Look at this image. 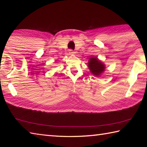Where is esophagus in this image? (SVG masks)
I'll return each mask as SVG.
<instances>
[{"label": "esophagus", "instance_id": "obj_1", "mask_svg": "<svg viewBox=\"0 0 147 147\" xmlns=\"http://www.w3.org/2000/svg\"><path fill=\"white\" fill-rule=\"evenodd\" d=\"M69 53L70 55H74V54H75L76 52H74V51H72V50H70L69 52Z\"/></svg>", "mask_w": 147, "mask_h": 147}]
</instances>
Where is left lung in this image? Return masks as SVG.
Segmentation results:
<instances>
[{
  "label": "left lung",
  "instance_id": "obj_1",
  "mask_svg": "<svg viewBox=\"0 0 147 147\" xmlns=\"http://www.w3.org/2000/svg\"><path fill=\"white\" fill-rule=\"evenodd\" d=\"M88 67L93 76L99 77L105 70V64L99 60L97 57H91L89 59Z\"/></svg>",
  "mask_w": 147,
  "mask_h": 147
}]
</instances>
